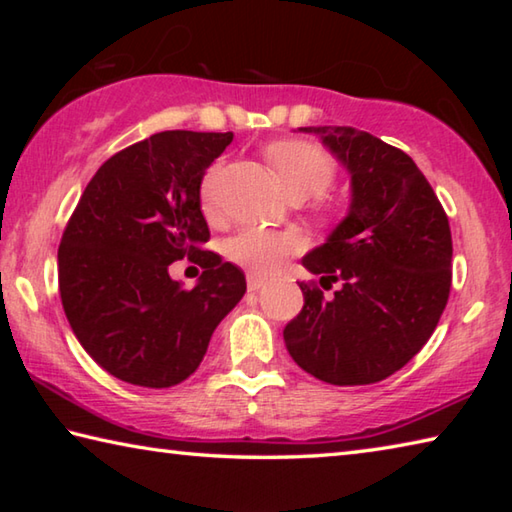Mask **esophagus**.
<instances>
[{
	"label": "esophagus",
	"instance_id": "esophagus-1",
	"mask_svg": "<svg viewBox=\"0 0 512 512\" xmlns=\"http://www.w3.org/2000/svg\"><path fill=\"white\" fill-rule=\"evenodd\" d=\"M264 284H266V277H264L262 273H257V271H250V273H248V289H250V291L262 289Z\"/></svg>",
	"mask_w": 512,
	"mask_h": 512
}]
</instances>
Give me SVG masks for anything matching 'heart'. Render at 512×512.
<instances>
[{"instance_id": "obj_1", "label": "heart", "mask_w": 512, "mask_h": 512, "mask_svg": "<svg viewBox=\"0 0 512 512\" xmlns=\"http://www.w3.org/2000/svg\"><path fill=\"white\" fill-rule=\"evenodd\" d=\"M266 158L280 176L282 185L293 198H309L327 192L336 180L339 164L323 146L305 140L275 142L266 149ZM219 173L221 167L207 169L201 183V203L207 214L219 207ZM300 241L291 232L244 228L228 241V255L235 262L255 268L257 273H271L284 259L296 255Z\"/></svg>"}]
</instances>
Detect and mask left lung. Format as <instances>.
I'll list each match as a JSON object with an SVG mask.
<instances>
[{
  "label": "left lung",
  "mask_w": 512,
  "mask_h": 512,
  "mask_svg": "<svg viewBox=\"0 0 512 512\" xmlns=\"http://www.w3.org/2000/svg\"><path fill=\"white\" fill-rule=\"evenodd\" d=\"M352 173L345 221L302 259L305 307L284 327L302 370L334 386L375 384L404 368L443 316L452 289V230L429 180L409 155L350 126L302 128Z\"/></svg>",
  "instance_id": "8db88e82"
}]
</instances>
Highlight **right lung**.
<instances>
[{"label": "right lung", "instance_id": "1", "mask_svg": "<svg viewBox=\"0 0 512 512\" xmlns=\"http://www.w3.org/2000/svg\"><path fill=\"white\" fill-rule=\"evenodd\" d=\"M232 133L164 131L101 164L65 225L58 289L85 352L112 377L169 388L201 366L216 325L246 293L201 212L205 169ZM187 256L204 268L194 290L168 277Z\"/></svg>", "mask_w": 512, "mask_h": 512}]
</instances>
